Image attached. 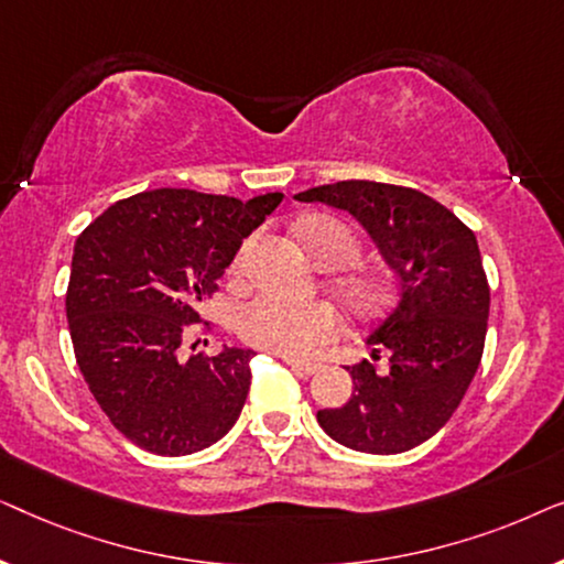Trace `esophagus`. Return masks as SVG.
<instances>
[{
	"label": "esophagus",
	"instance_id": "esophagus-1",
	"mask_svg": "<svg viewBox=\"0 0 564 564\" xmlns=\"http://www.w3.org/2000/svg\"><path fill=\"white\" fill-rule=\"evenodd\" d=\"M288 365L297 377H311L318 372V365H305V361H295V359H288Z\"/></svg>",
	"mask_w": 564,
	"mask_h": 564
}]
</instances>
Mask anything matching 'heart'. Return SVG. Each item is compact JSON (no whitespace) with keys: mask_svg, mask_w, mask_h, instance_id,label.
I'll return each instance as SVG.
<instances>
[{"mask_svg":"<svg viewBox=\"0 0 564 564\" xmlns=\"http://www.w3.org/2000/svg\"><path fill=\"white\" fill-rule=\"evenodd\" d=\"M305 249L326 269H346L359 257L357 238L344 223L334 218H307L297 226ZM234 269H241V257ZM336 292L349 311L372 313L384 300V284L372 274H344L336 280ZM236 328L243 341L259 349L282 354L290 359H305L338 338L341 318L321 300H295L261 292L243 303L236 313Z\"/></svg>","mask_w":564,"mask_h":564,"instance_id":"obj_1","label":"heart"}]
</instances>
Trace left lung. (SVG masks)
<instances>
[{
    "label": "left lung",
    "instance_id": "8db88e82",
    "mask_svg": "<svg viewBox=\"0 0 564 564\" xmlns=\"http://www.w3.org/2000/svg\"><path fill=\"white\" fill-rule=\"evenodd\" d=\"M351 213L398 274V303L367 344L388 354L346 367L349 403L318 411L334 442L367 454H400L436 434L480 367L490 288L477 238L452 210L419 189L349 180L295 195Z\"/></svg>",
    "mask_w": 564,
    "mask_h": 564
}]
</instances>
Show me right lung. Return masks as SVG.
<instances>
[{
    "label": "right lung",
    "instance_id": "right-lung-1",
    "mask_svg": "<svg viewBox=\"0 0 564 564\" xmlns=\"http://www.w3.org/2000/svg\"><path fill=\"white\" fill-rule=\"evenodd\" d=\"M280 203L282 192L241 203L153 189L110 205L76 238L66 290L76 365L112 426L141 449H207L241 415L253 351L223 346L182 361L180 346L243 238Z\"/></svg>",
    "mask_w": 564,
    "mask_h": 564
}]
</instances>
